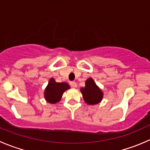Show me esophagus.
<instances>
[{"mask_svg":"<svg viewBox=\"0 0 150 150\" xmlns=\"http://www.w3.org/2000/svg\"><path fill=\"white\" fill-rule=\"evenodd\" d=\"M70 86L74 88H76L77 87V83L75 82H70Z\"/></svg>","mask_w":150,"mask_h":150,"instance_id":"obj_1","label":"esophagus"}]
</instances>
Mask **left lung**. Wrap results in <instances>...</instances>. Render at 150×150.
<instances>
[{
  "mask_svg": "<svg viewBox=\"0 0 150 150\" xmlns=\"http://www.w3.org/2000/svg\"><path fill=\"white\" fill-rule=\"evenodd\" d=\"M81 92L84 102L90 105L100 103L103 98V92L100 87L96 84L92 78L86 81L85 86L81 88Z\"/></svg>",
  "mask_w": 150,
  "mask_h": 150,
  "instance_id": "left-lung-1",
  "label": "left lung"
}]
</instances>
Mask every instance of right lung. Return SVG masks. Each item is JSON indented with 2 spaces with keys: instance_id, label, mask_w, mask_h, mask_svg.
I'll use <instances>...</instances> for the list:
<instances>
[{
  "instance_id": "obj_1",
  "label": "right lung",
  "mask_w": 150,
  "mask_h": 150,
  "mask_svg": "<svg viewBox=\"0 0 150 150\" xmlns=\"http://www.w3.org/2000/svg\"><path fill=\"white\" fill-rule=\"evenodd\" d=\"M69 88L70 86L67 83H57L54 78H51L45 89L44 97L47 103L56 104L60 101L64 92Z\"/></svg>"
}]
</instances>
